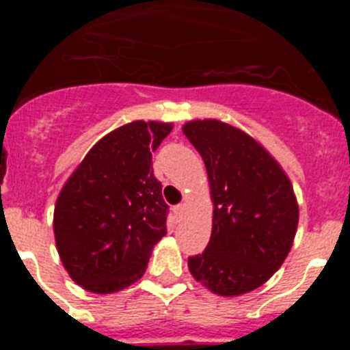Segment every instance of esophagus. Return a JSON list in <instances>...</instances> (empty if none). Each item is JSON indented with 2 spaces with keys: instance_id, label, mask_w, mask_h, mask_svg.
Wrapping results in <instances>:
<instances>
[{
  "instance_id": "obj_1",
  "label": "esophagus",
  "mask_w": 350,
  "mask_h": 350,
  "mask_svg": "<svg viewBox=\"0 0 350 350\" xmlns=\"http://www.w3.org/2000/svg\"><path fill=\"white\" fill-rule=\"evenodd\" d=\"M185 210V205L182 203V205H177V206H173V213L177 215V217H182V213H184Z\"/></svg>"
}]
</instances>
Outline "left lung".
Returning a JSON list of instances; mask_svg holds the SVG:
<instances>
[{"label": "left lung", "instance_id": "obj_1", "mask_svg": "<svg viewBox=\"0 0 350 350\" xmlns=\"http://www.w3.org/2000/svg\"><path fill=\"white\" fill-rule=\"evenodd\" d=\"M184 135L203 157L213 219L210 242L187 267L219 296L258 289L282 267L296 228L298 203L289 178L265 147L221 120H191Z\"/></svg>", "mask_w": 350, "mask_h": 350}]
</instances>
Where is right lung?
Segmentation results:
<instances>
[{"mask_svg":"<svg viewBox=\"0 0 350 350\" xmlns=\"http://www.w3.org/2000/svg\"><path fill=\"white\" fill-rule=\"evenodd\" d=\"M173 126L135 120L113 129L83 157L54 208L55 247L83 289L110 295L137 282L166 234L168 205L152 152Z\"/></svg>","mask_w":350,"mask_h":350,"instance_id":"obj_1","label":"right lung"}]
</instances>
